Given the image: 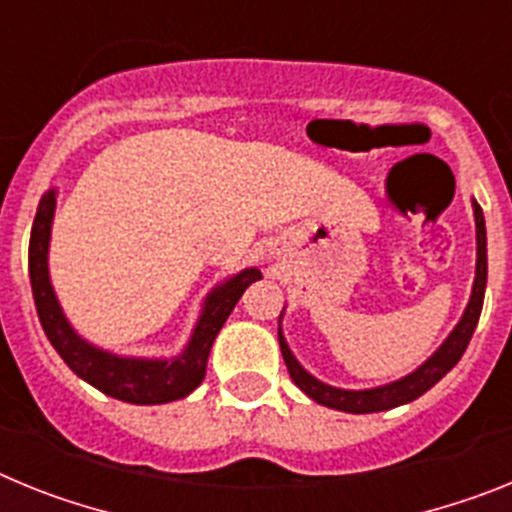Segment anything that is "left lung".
Returning a JSON list of instances; mask_svg holds the SVG:
<instances>
[{"label": "left lung", "mask_w": 512, "mask_h": 512, "mask_svg": "<svg viewBox=\"0 0 512 512\" xmlns=\"http://www.w3.org/2000/svg\"><path fill=\"white\" fill-rule=\"evenodd\" d=\"M474 210V225H477V269H474V284L472 295H469L467 307H464V315L456 323V328L451 330L446 341L433 351L423 364L415 369V372L405 374V377L395 379L390 384H379L372 390H341V387H333V384L320 382L318 377H312L305 366L295 359V354L289 351L287 338L282 333V325H279V346H282L284 364L289 369V377L292 382L305 392L310 400H315L318 405L325 408L341 410V413H382V410H392L397 405H408V402L418 400L420 395L431 390L438 379H443L446 374L459 364V359L467 351L469 341H472V333L479 323V312H482V302H485V287H487V230H485V215H482V207L477 205V200H472ZM284 315V310H282ZM282 315H279V323H282Z\"/></svg>", "instance_id": "1"}]
</instances>
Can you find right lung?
I'll use <instances>...</instances> for the list:
<instances>
[{
	"mask_svg": "<svg viewBox=\"0 0 512 512\" xmlns=\"http://www.w3.org/2000/svg\"><path fill=\"white\" fill-rule=\"evenodd\" d=\"M56 187L40 197L30 233V284H33L35 307L45 336L51 341L71 372L97 387L104 395L133 405H164L187 397L202 384L207 372V356L215 336L241 300L248 284L261 279L256 266L233 274L217 284L202 302V312L192 328L182 354L171 359H140V356H117L81 338L63 315L48 271V248H51L53 212H56Z\"/></svg>",
	"mask_w": 512,
	"mask_h": 512,
	"instance_id": "right-lung-1",
	"label": "right lung"
}]
</instances>
